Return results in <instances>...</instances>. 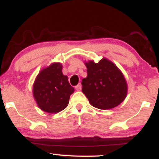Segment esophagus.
<instances>
[{
    "label": "esophagus",
    "instance_id": "1",
    "mask_svg": "<svg viewBox=\"0 0 159 159\" xmlns=\"http://www.w3.org/2000/svg\"><path fill=\"white\" fill-rule=\"evenodd\" d=\"M75 89H76V90H78V91L81 90V84H78L75 87Z\"/></svg>",
    "mask_w": 159,
    "mask_h": 159
}]
</instances>
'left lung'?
Returning <instances> with one entry per match:
<instances>
[{"mask_svg":"<svg viewBox=\"0 0 159 159\" xmlns=\"http://www.w3.org/2000/svg\"><path fill=\"white\" fill-rule=\"evenodd\" d=\"M85 65L87 76L82 80V92L91 105L102 110L119 105L127 94L126 81L120 69L105 58Z\"/></svg>","mask_w":159,"mask_h":159,"instance_id":"left-lung-1","label":"left lung"}]
</instances>
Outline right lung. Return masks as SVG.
<instances>
[{"instance_id":"1","label":"right lung","mask_w":159,"mask_h":159,"mask_svg":"<svg viewBox=\"0 0 159 159\" xmlns=\"http://www.w3.org/2000/svg\"><path fill=\"white\" fill-rule=\"evenodd\" d=\"M74 91L68 77L62 73V65L60 63H52L43 69L38 75L33 87L38 106L48 113H57L66 108L70 95Z\"/></svg>"}]
</instances>
